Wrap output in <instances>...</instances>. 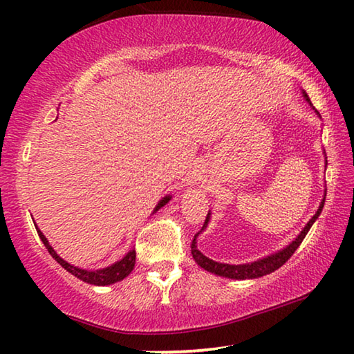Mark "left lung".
Returning <instances> with one entry per match:
<instances>
[{
	"mask_svg": "<svg viewBox=\"0 0 354 354\" xmlns=\"http://www.w3.org/2000/svg\"><path fill=\"white\" fill-rule=\"evenodd\" d=\"M304 93V98H306L308 103L313 106V103H310L309 97L306 95V92ZM319 113V112H317ZM323 205H325V198L322 200V205L319 207V211L315 212V215L313 218L309 220V223L306 225V227L301 231V234H299L295 241H293L289 247H286L283 251H279V253L277 254H272L268 257H263V259L261 261H256V262H251V263H241V266H230V263H221V262H215L212 259H209V257H206L205 254L201 253V251H198V248H196V242L195 239L192 241L190 243V251H192V256H194L195 262L198 263L200 267L205 268V270L211 272V273H215V274H220V277H225V278H231V279H251V278H259V277H263V274H268L272 273L274 270H278V268L281 266H284V263L289 261V257L295 253L297 248L301 245L303 239L306 237V234L310 230V226L314 225V221L319 218V215L322 212L323 209ZM209 217H206V221L205 225H203V227H206L207 225V220Z\"/></svg>",
	"mask_w": 354,
	"mask_h": 354,
	"instance_id": "1",
	"label": "left lung"
}]
</instances>
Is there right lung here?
<instances>
[{"label":"right lung","mask_w":354,"mask_h":354,"mask_svg":"<svg viewBox=\"0 0 354 354\" xmlns=\"http://www.w3.org/2000/svg\"><path fill=\"white\" fill-rule=\"evenodd\" d=\"M170 200V196H165L159 201V205L156 206L154 211H158V209L162 207L167 201ZM37 230V234L41 239V242L45 243L46 250L50 251V254L55 257V259L61 263V266L65 268V270L70 272L71 274H75L76 278L82 279L84 283H88V284H93V286H109L117 283V281H122L123 278H127L128 274L133 272L134 268V263H136V250H131L129 253L123 257L122 261H118L115 263H112L111 267H106L103 270H95V272H87V270H82V268H77L75 266H71V263L65 262L61 256H57V253L50 243H48L46 237L41 234V231H39V227H35Z\"/></svg>","instance_id":"obj_1"}]
</instances>
